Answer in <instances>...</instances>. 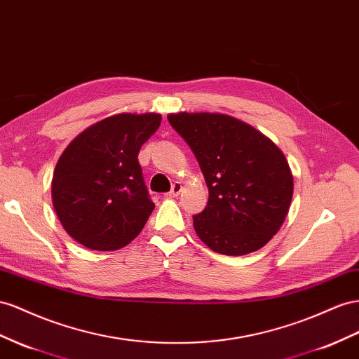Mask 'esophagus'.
Returning <instances> with one entry per match:
<instances>
[{
    "instance_id": "1",
    "label": "esophagus",
    "mask_w": 359,
    "mask_h": 359,
    "mask_svg": "<svg viewBox=\"0 0 359 359\" xmlns=\"http://www.w3.org/2000/svg\"><path fill=\"white\" fill-rule=\"evenodd\" d=\"M181 190H182V186H181V182H173V186H172V190L168 193V198H177L180 193H181Z\"/></svg>"
}]
</instances>
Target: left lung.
<instances>
[{"instance_id":"obj_1","label":"left lung","mask_w":359,"mask_h":359,"mask_svg":"<svg viewBox=\"0 0 359 359\" xmlns=\"http://www.w3.org/2000/svg\"><path fill=\"white\" fill-rule=\"evenodd\" d=\"M208 187L205 210L193 217L198 237L222 255L263 248L283 226L293 175L276 144L249 123L222 113H170Z\"/></svg>"}]
</instances>
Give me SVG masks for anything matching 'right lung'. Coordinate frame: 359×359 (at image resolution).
<instances>
[{
    "instance_id": "1",
    "label": "right lung",
    "mask_w": 359,
    "mask_h": 359,
    "mask_svg": "<svg viewBox=\"0 0 359 359\" xmlns=\"http://www.w3.org/2000/svg\"><path fill=\"white\" fill-rule=\"evenodd\" d=\"M161 123L158 113H119L67 144L53 175V205L74 240L116 250L140 234L154 210L137 156Z\"/></svg>"
}]
</instances>
